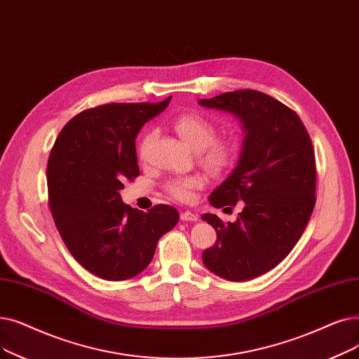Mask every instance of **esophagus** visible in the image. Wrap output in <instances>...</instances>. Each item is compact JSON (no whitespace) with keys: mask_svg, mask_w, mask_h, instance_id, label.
<instances>
[{"mask_svg":"<svg viewBox=\"0 0 359 359\" xmlns=\"http://www.w3.org/2000/svg\"><path fill=\"white\" fill-rule=\"evenodd\" d=\"M180 220L182 222H196L198 220V215L191 212V211H183L180 214Z\"/></svg>","mask_w":359,"mask_h":359,"instance_id":"obj_1","label":"esophagus"}]
</instances>
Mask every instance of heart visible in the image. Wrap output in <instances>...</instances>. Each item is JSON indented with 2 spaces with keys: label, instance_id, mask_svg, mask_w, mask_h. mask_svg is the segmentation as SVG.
Returning a JSON list of instances; mask_svg holds the SVG:
<instances>
[{
  "label": "heart",
  "instance_id": "heart-1",
  "mask_svg": "<svg viewBox=\"0 0 359 359\" xmlns=\"http://www.w3.org/2000/svg\"><path fill=\"white\" fill-rule=\"evenodd\" d=\"M173 128L194 151H199V160L208 170L220 173L226 170L235 155V148L226 139H217L214 123L198 113H183L173 120ZM154 139V132H147L137 145L139 158L147 157V151ZM202 188V179L196 176L171 179L165 189L171 198L180 202H191L195 192Z\"/></svg>",
  "mask_w": 359,
  "mask_h": 359
}]
</instances>
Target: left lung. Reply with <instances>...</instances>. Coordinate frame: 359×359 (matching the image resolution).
<instances>
[{"label":"left lung","mask_w":359,"mask_h":359,"mask_svg":"<svg viewBox=\"0 0 359 359\" xmlns=\"http://www.w3.org/2000/svg\"><path fill=\"white\" fill-rule=\"evenodd\" d=\"M199 104L236 114L246 132L238 167L210 195L215 208L243 210L227 224L202 215L217 231L205 267L245 282L274 269L302 236L317 199L314 147L299 116L267 93L233 90Z\"/></svg>","instance_id":"8db88e82"}]
</instances>
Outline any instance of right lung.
<instances>
[{
	"label": "right lung",
	"instance_id": "right-lung-1",
	"mask_svg": "<svg viewBox=\"0 0 359 359\" xmlns=\"http://www.w3.org/2000/svg\"><path fill=\"white\" fill-rule=\"evenodd\" d=\"M170 100L89 108L61 129L51 149L46 183L53 220L74 259L104 280L144 271L158 239L179 222L173 207L144 212L120 196L124 182L139 176L136 135Z\"/></svg>",
	"mask_w": 359,
	"mask_h": 359
}]
</instances>
